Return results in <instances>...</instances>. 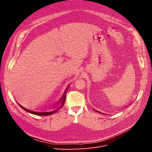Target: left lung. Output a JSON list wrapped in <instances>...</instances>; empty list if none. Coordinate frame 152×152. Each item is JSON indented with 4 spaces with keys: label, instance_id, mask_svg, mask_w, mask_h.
Masks as SVG:
<instances>
[{
    "label": "left lung",
    "instance_id": "obj_1",
    "mask_svg": "<svg viewBox=\"0 0 152 152\" xmlns=\"http://www.w3.org/2000/svg\"><path fill=\"white\" fill-rule=\"evenodd\" d=\"M97 111V112H98V113H101L100 112H99V111Z\"/></svg>",
    "mask_w": 152,
    "mask_h": 152
}]
</instances>
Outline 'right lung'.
Here are the masks:
<instances>
[{"label": "right lung", "instance_id": "1", "mask_svg": "<svg viewBox=\"0 0 152 152\" xmlns=\"http://www.w3.org/2000/svg\"><path fill=\"white\" fill-rule=\"evenodd\" d=\"M69 88V86H68V87L66 88V91H65L61 99L59 100V102H58V103L55 106V107L53 108V109L52 110H49V111H31L30 110H28L26 109V108H25V107H23V106L20 105V104H18V105L22 108L23 110H24L25 111H26V112H28L29 113H31V114H35V115H50V114H52L55 113H56V111H58L59 110H60L61 108L63 106L64 103H65V101H66V94H67V92L68 91V89Z\"/></svg>", "mask_w": 152, "mask_h": 152}]
</instances>
